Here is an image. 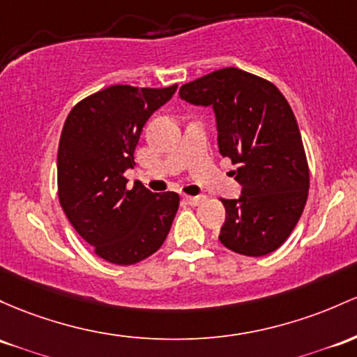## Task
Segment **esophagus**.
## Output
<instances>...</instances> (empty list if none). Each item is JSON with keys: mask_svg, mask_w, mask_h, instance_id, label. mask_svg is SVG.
<instances>
[{"mask_svg": "<svg viewBox=\"0 0 357 357\" xmlns=\"http://www.w3.org/2000/svg\"><path fill=\"white\" fill-rule=\"evenodd\" d=\"M185 199L190 205H199V203L205 202V197H203V195H198V197H185Z\"/></svg>", "mask_w": 357, "mask_h": 357, "instance_id": "esophagus-1", "label": "esophagus"}]
</instances>
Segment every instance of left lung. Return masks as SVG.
<instances>
[{
  "label": "left lung",
  "instance_id": "left-lung-1",
  "mask_svg": "<svg viewBox=\"0 0 357 357\" xmlns=\"http://www.w3.org/2000/svg\"><path fill=\"white\" fill-rule=\"evenodd\" d=\"M181 100L211 107L218 149L237 164V199L220 198V242L250 257L273 252L293 232L310 186L300 128L287 98L269 81L237 68L213 70L179 88Z\"/></svg>",
  "mask_w": 357,
  "mask_h": 357
}]
</instances>
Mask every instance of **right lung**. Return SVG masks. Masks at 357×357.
Listing matches in <instances>:
<instances>
[{
	"mask_svg": "<svg viewBox=\"0 0 357 357\" xmlns=\"http://www.w3.org/2000/svg\"><path fill=\"white\" fill-rule=\"evenodd\" d=\"M176 88L109 86L81 100L66 119L57 152L59 202L76 232L112 264L152 256L178 211V193H152L139 181L128 190L123 176L135 166L149 116Z\"/></svg>",
	"mask_w": 357,
	"mask_h": 357,
	"instance_id": "1",
	"label": "right lung"
}]
</instances>
